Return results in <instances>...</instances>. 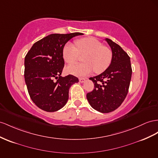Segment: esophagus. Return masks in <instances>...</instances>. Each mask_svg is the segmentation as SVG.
I'll use <instances>...</instances> for the list:
<instances>
[{
	"label": "esophagus",
	"instance_id": "obj_1",
	"mask_svg": "<svg viewBox=\"0 0 158 158\" xmlns=\"http://www.w3.org/2000/svg\"><path fill=\"white\" fill-rule=\"evenodd\" d=\"M85 80H86V79L85 78H79V82H81V83H83L85 82Z\"/></svg>",
	"mask_w": 158,
	"mask_h": 158
}]
</instances>
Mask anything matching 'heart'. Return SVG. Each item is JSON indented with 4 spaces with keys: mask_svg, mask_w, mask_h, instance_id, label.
Segmentation results:
<instances>
[{
    "mask_svg": "<svg viewBox=\"0 0 158 158\" xmlns=\"http://www.w3.org/2000/svg\"><path fill=\"white\" fill-rule=\"evenodd\" d=\"M76 48L68 42L62 49V57L66 63L77 60L79 54L84 55L82 64H72L66 68L68 73L76 76H86L94 70L96 73H102L110 66L112 60V50L104 46L101 42L92 37H86L75 42Z\"/></svg>",
    "mask_w": 158,
    "mask_h": 158,
    "instance_id": "obj_1",
    "label": "heart"
}]
</instances>
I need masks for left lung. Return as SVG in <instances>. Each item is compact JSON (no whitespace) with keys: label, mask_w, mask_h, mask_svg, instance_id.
I'll return each instance as SVG.
<instances>
[{"label":"left lung","mask_w":158,"mask_h":158,"mask_svg":"<svg viewBox=\"0 0 158 158\" xmlns=\"http://www.w3.org/2000/svg\"><path fill=\"white\" fill-rule=\"evenodd\" d=\"M105 40L112 49V62L102 74L89 78L94 88L86 95L92 107L102 113L112 112L122 104L128 92L132 74L127 54L112 40Z\"/></svg>","instance_id":"8db88e82"}]
</instances>
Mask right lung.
Listing matches in <instances>:
<instances>
[{"instance_id": "1", "label": "right lung", "mask_w": 158, "mask_h": 158, "mask_svg": "<svg viewBox=\"0 0 158 158\" xmlns=\"http://www.w3.org/2000/svg\"><path fill=\"white\" fill-rule=\"evenodd\" d=\"M82 33L52 34L37 41L24 58V79L31 100L46 112H56L69 100V88L78 78L60 76L64 66L62 49L72 38ZM55 78L56 81H54Z\"/></svg>"}]
</instances>
